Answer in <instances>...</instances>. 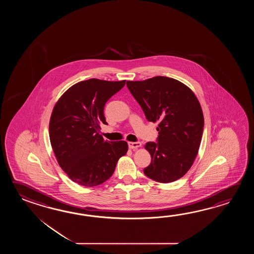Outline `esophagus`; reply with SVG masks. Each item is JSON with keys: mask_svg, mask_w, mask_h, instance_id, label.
I'll return each mask as SVG.
<instances>
[{"mask_svg": "<svg viewBox=\"0 0 254 254\" xmlns=\"http://www.w3.org/2000/svg\"><path fill=\"white\" fill-rule=\"evenodd\" d=\"M128 145H129V149H137V148L140 147L141 143H140V141H135V142L129 141V142H128Z\"/></svg>", "mask_w": 254, "mask_h": 254, "instance_id": "34e87169", "label": "esophagus"}]
</instances>
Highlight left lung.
Returning <instances> with one entry per match:
<instances>
[{"instance_id":"left-lung-1","label":"left lung","mask_w":254,"mask_h":254,"mask_svg":"<svg viewBox=\"0 0 254 254\" xmlns=\"http://www.w3.org/2000/svg\"><path fill=\"white\" fill-rule=\"evenodd\" d=\"M126 85L146 119L159 123L157 142L145 144L151 162L143 173L162 184L182 178L194 162L202 137L204 118L198 99L183 82L164 76L127 81Z\"/></svg>"}]
</instances>
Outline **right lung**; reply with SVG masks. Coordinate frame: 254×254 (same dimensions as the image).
<instances>
[{
	"mask_svg": "<svg viewBox=\"0 0 254 254\" xmlns=\"http://www.w3.org/2000/svg\"><path fill=\"white\" fill-rule=\"evenodd\" d=\"M125 81H80L54 105L49 125L51 144L60 166L76 184L86 187L103 184L128 151L125 140H104L99 134L100 124H107L105 103Z\"/></svg>",
	"mask_w": 254,
	"mask_h": 254,
	"instance_id": "right-lung-1",
	"label": "right lung"
}]
</instances>
